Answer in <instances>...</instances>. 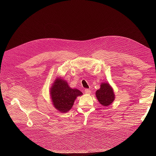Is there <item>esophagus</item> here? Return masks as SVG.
<instances>
[{
    "mask_svg": "<svg viewBox=\"0 0 156 156\" xmlns=\"http://www.w3.org/2000/svg\"><path fill=\"white\" fill-rule=\"evenodd\" d=\"M84 93H85L86 94H90V93H91L90 90V89H85V90H84Z\"/></svg>",
    "mask_w": 156,
    "mask_h": 156,
    "instance_id": "obj_1",
    "label": "esophagus"
}]
</instances>
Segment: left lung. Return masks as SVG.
Segmentation results:
<instances>
[{
  "label": "left lung",
  "instance_id": "left-lung-1",
  "mask_svg": "<svg viewBox=\"0 0 156 156\" xmlns=\"http://www.w3.org/2000/svg\"><path fill=\"white\" fill-rule=\"evenodd\" d=\"M96 96L100 104L104 107L110 105L115 99L114 90L108 83H101L100 88L96 92Z\"/></svg>",
  "mask_w": 156,
  "mask_h": 156
}]
</instances>
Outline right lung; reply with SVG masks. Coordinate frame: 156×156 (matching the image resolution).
<instances>
[{
  "instance_id": "right-lung-1",
  "label": "right lung",
  "mask_w": 156,
  "mask_h": 156,
  "mask_svg": "<svg viewBox=\"0 0 156 156\" xmlns=\"http://www.w3.org/2000/svg\"><path fill=\"white\" fill-rule=\"evenodd\" d=\"M50 96L54 107L60 112H67L72 108L77 97L83 93L77 88H72L61 77H56L50 88Z\"/></svg>"
}]
</instances>
